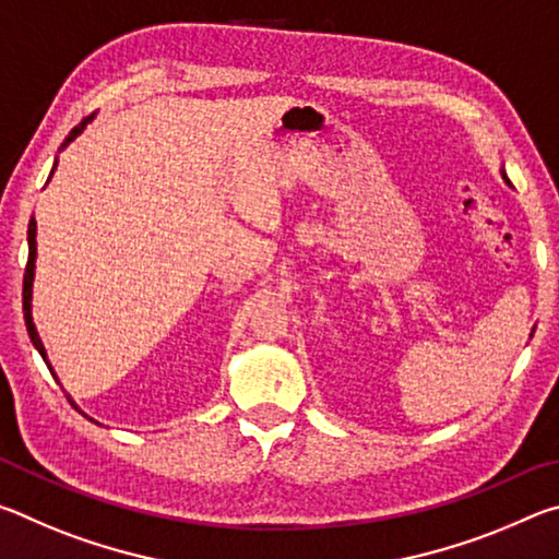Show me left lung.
<instances>
[{
    "label": "left lung",
    "mask_w": 559,
    "mask_h": 559,
    "mask_svg": "<svg viewBox=\"0 0 559 559\" xmlns=\"http://www.w3.org/2000/svg\"><path fill=\"white\" fill-rule=\"evenodd\" d=\"M503 179H506V182H508V185H510V179H508V175H506V173H503Z\"/></svg>",
    "instance_id": "obj_1"
}]
</instances>
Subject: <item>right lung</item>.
<instances>
[{"label": "right lung", "mask_w": 559, "mask_h": 559, "mask_svg": "<svg viewBox=\"0 0 559 559\" xmlns=\"http://www.w3.org/2000/svg\"><path fill=\"white\" fill-rule=\"evenodd\" d=\"M91 120H93V116L83 118V120L79 122V126H75V128L69 132V138L63 140L61 150H63L66 145H69V143H73V140L81 135L83 128H86ZM53 169H56V163H53ZM53 169H51V175H53ZM26 239H29V261H26V271H24V290H22V300H24V323H26V333H29L34 347L39 349V355L44 357V362L49 365V359H46L44 343H41L39 333H36V325H34V318H32V286H34V269H36V222H34V219L29 222V234H26ZM49 370H51V365H49ZM51 374H53V370H51ZM53 377H56V374H53ZM69 402H71V400H69ZM71 404H73V402H71ZM73 406H75V404H73ZM75 409H79V406H75Z\"/></svg>", "instance_id": "1"}]
</instances>
